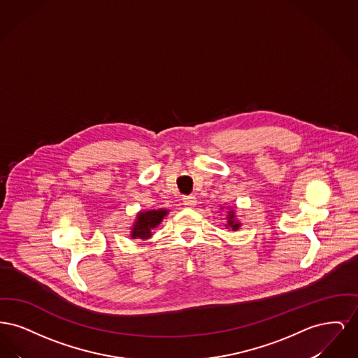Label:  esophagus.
Returning a JSON list of instances; mask_svg holds the SVG:
<instances>
[{
    "instance_id": "1",
    "label": "esophagus",
    "mask_w": 358,
    "mask_h": 358,
    "mask_svg": "<svg viewBox=\"0 0 358 358\" xmlns=\"http://www.w3.org/2000/svg\"><path fill=\"white\" fill-rule=\"evenodd\" d=\"M182 201H184V205H187V208H193L194 205H196V197L194 196H184L182 197Z\"/></svg>"
}]
</instances>
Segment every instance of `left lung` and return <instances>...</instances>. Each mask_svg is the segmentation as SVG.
<instances>
[{"instance_id": "8db88e82", "label": "left lung", "mask_w": 358, "mask_h": 358, "mask_svg": "<svg viewBox=\"0 0 358 358\" xmlns=\"http://www.w3.org/2000/svg\"><path fill=\"white\" fill-rule=\"evenodd\" d=\"M240 225H241V224L236 220L235 210L229 209L228 213H227V224H225V227L229 228V229H232V231H238V228H240Z\"/></svg>"}]
</instances>
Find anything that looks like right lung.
<instances>
[{
    "label": "right lung",
    "mask_w": 358,
    "mask_h": 358,
    "mask_svg": "<svg viewBox=\"0 0 358 358\" xmlns=\"http://www.w3.org/2000/svg\"><path fill=\"white\" fill-rule=\"evenodd\" d=\"M168 215V209H152V210H145L139 212L136 215V222L131 228V238H149L153 234L154 228L161 224L164 217Z\"/></svg>",
    "instance_id": "add662e5"
}]
</instances>
